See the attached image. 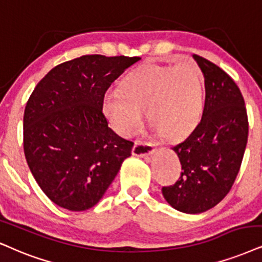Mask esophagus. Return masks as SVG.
<instances>
[{
  "mask_svg": "<svg viewBox=\"0 0 262 262\" xmlns=\"http://www.w3.org/2000/svg\"><path fill=\"white\" fill-rule=\"evenodd\" d=\"M155 151L154 144L146 141H135L133 146V155L139 156V157H146Z\"/></svg>",
  "mask_w": 262,
  "mask_h": 262,
  "instance_id": "esophagus-1",
  "label": "esophagus"
}]
</instances>
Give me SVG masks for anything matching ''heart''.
Returning a JSON list of instances; mask_svg holds the SVG:
<instances>
[{"instance_id": "1", "label": "heart", "mask_w": 262, "mask_h": 262, "mask_svg": "<svg viewBox=\"0 0 262 262\" xmlns=\"http://www.w3.org/2000/svg\"><path fill=\"white\" fill-rule=\"evenodd\" d=\"M204 76L196 62L152 65L110 88L101 102L102 114L123 137L137 133L147 120L167 139L185 138L200 123L204 110Z\"/></svg>"}]
</instances>
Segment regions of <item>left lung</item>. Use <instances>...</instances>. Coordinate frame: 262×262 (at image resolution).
I'll return each mask as SVG.
<instances>
[{
    "label": "left lung",
    "instance_id": "left-lung-1",
    "mask_svg": "<svg viewBox=\"0 0 262 262\" xmlns=\"http://www.w3.org/2000/svg\"><path fill=\"white\" fill-rule=\"evenodd\" d=\"M204 76L205 102L202 120L192 133L173 146L181 177L162 187L174 209L200 214L230 192L239 171L248 141V116L243 95L217 65L193 54Z\"/></svg>",
    "mask_w": 262,
    "mask_h": 262
}]
</instances>
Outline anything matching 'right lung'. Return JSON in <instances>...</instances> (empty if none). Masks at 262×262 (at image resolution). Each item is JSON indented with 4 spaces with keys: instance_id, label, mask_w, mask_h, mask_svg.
I'll list each match as a JSON object with an SVG mask.
<instances>
[{
    "instance_id": "obj_1",
    "label": "right lung",
    "mask_w": 262,
    "mask_h": 262,
    "mask_svg": "<svg viewBox=\"0 0 262 262\" xmlns=\"http://www.w3.org/2000/svg\"><path fill=\"white\" fill-rule=\"evenodd\" d=\"M139 57L83 55L53 68L24 112L26 162L52 202L72 211L94 207L134 142L108 127L101 102L112 82Z\"/></svg>"
}]
</instances>
